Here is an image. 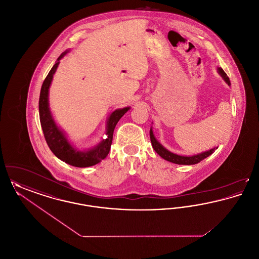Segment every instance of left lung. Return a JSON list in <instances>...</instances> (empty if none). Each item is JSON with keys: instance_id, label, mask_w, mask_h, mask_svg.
Here are the masks:
<instances>
[{"instance_id": "1", "label": "left lung", "mask_w": 259, "mask_h": 259, "mask_svg": "<svg viewBox=\"0 0 259 259\" xmlns=\"http://www.w3.org/2000/svg\"><path fill=\"white\" fill-rule=\"evenodd\" d=\"M218 71H219V73L222 75V77L224 78V80L230 85L229 77L227 76V74H225V72L222 70V68H219ZM149 135H150V142H151L152 148H154V150L160 155L161 157L164 158L165 160L170 161L172 163L179 164V165H193V164H197L200 161L207 158L211 153H213L214 149L218 148H212V149H209L208 151L199 153L197 155H193V156H181V155L172 153L171 151L167 150L163 146H161L160 144L157 142V140L154 138L153 132H152L151 129L149 131Z\"/></svg>"}]
</instances>
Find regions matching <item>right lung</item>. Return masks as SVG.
Segmentation results:
<instances>
[{
    "label": "right lung",
    "mask_w": 259,
    "mask_h": 259,
    "mask_svg": "<svg viewBox=\"0 0 259 259\" xmlns=\"http://www.w3.org/2000/svg\"><path fill=\"white\" fill-rule=\"evenodd\" d=\"M68 51H65L58 57L57 61L50 70L46 79L44 80V83L40 89L39 101H38L39 120H40V125L42 128V132L45 135V139L47 141V144L50 148V150L54 153V155L58 157L60 160L64 161L72 166L84 168V167L96 165L97 163L107 157L111 149L114 128L117 122L119 121V119L123 116L124 113L128 111L129 108L119 109L111 113L108 120V126H107L108 138L103 140L96 148L87 150V151H79L74 149L68 142L64 133L54 122L52 115L50 113V107H49V89H50V83L61 58L64 57V55Z\"/></svg>",
    "instance_id": "obj_1"
}]
</instances>
